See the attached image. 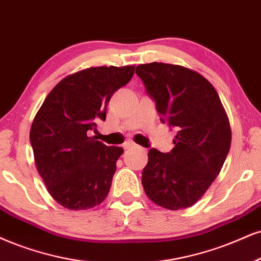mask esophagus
<instances>
[{
  "mask_svg": "<svg viewBox=\"0 0 261 261\" xmlns=\"http://www.w3.org/2000/svg\"><path fill=\"white\" fill-rule=\"evenodd\" d=\"M136 146H137V144L134 143V141H132V140L125 141L124 145H123V147H124L125 150H128V149H133V147H136Z\"/></svg>",
  "mask_w": 261,
  "mask_h": 261,
  "instance_id": "1",
  "label": "esophagus"
}]
</instances>
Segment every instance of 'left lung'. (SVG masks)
Returning <instances> with one entry per match:
<instances>
[{
	"label": "left lung",
	"instance_id": "8db88e82",
	"mask_svg": "<svg viewBox=\"0 0 261 261\" xmlns=\"http://www.w3.org/2000/svg\"><path fill=\"white\" fill-rule=\"evenodd\" d=\"M136 73L156 102L162 123L176 130L174 147L149 150L141 184L161 207H191L220 173L231 145V128L219 95L194 70L165 63L138 65Z\"/></svg>",
	"mask_w": 261,
	"mask_h": 261
}]
</instances>
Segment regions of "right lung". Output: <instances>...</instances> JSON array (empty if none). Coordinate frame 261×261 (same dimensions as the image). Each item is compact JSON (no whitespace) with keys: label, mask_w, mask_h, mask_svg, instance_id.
I'll return each mask as SVG.
<instances>
[{"label":"right lung","mask_w":261,"mask_h":261,"mask_svg":"<svg viewBox=\"0 0 261 261\" xmlns=\"http://www.w3.org/2000/svg\"><path fill=\"white\" fill-rule=\"evenodd\" d=\"M134 75V66L89 67L62 80L35 116L30 143L48 192L71 211L100 204L123 153L89 137L105 121L106 106Z\"/></svg>","instance_id":"add662e5"}]
</instances>
